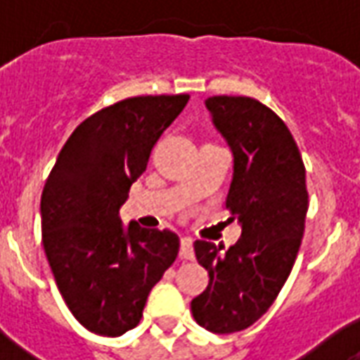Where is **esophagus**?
I'll use <instances>...</instances> for the list:
<instances>
[{
  "instance_id": "obj_1",
  "label": "esophagus",
  "mask_w": 360,
  "mask_h": 360,
  "mask_svg": "<svg viewBox=\"0 0 360 360\" xmlns=\"http://www.w3.org/2000/svg\"><path fill=\"white\" fill-rule=\"evenodd\" d=\"M179 255L181 258H185V260H193V258H195V249H193V239H191V237H183V239H181Z\"/></svg>"
}]
</instances>
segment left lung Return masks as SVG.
I'll list each match as a JSON object with an SVG mask.
<instances>
[{
    "label": "left lung",
    "instance_id": "8db88e82",
    "mask_svg": "<svg viewBox=\"0 0 360 360\" xmlns=\"http://www.w3.org/2000/svg\"><path fill=\"white\" fill-rule=\"evenodd\" d=\"M212 123L233 152L226 206L241 237L224 250L196 241L198 264L210 281L193 299L198 324L214 333L241 332L270 309L291 274L304 233L309 193L293 134L255 98L212 96Z\"/></svg>",
    "mask_w": 360,
    "mask_h": 360
}]
</instances>
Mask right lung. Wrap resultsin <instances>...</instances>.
<instances>
[{
    "label": "right lung",
    "instance_id": "1",
    "mask_svg": "<svg viewBox=\"0 0 360 360\" xmlns=\"http://www.w3.org/2000/svg\"><path fill=\"white\" fill-rule=\"evenodd\" d=\"M187 102L188 94L136 96L103 108L75 129L46 181L44 250L67 307L92 333L133 330L177 258V235L125 227L119 208Z\"/></svg>",
    "mask_w": 360,
    "mask_h": 360
}]
</instances>
